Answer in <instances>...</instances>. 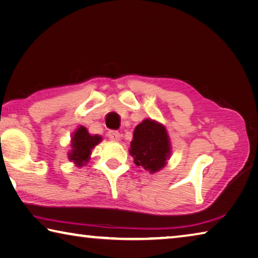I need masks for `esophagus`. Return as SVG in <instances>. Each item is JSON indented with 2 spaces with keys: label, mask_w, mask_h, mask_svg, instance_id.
I'll list each match as a JSON object with an SVG mask.
<instances>
[{
  "label": "esophagus",
  "mask_w": 258,
  "mask_h": 258,
  "mask_svg": "<svg viewBox=\"0 0 258 258\" xmlns=\"http://www.w3.org/2000/svg\"><path fill=\"white\" fill-rule=\"evenodd\" d=\"M108 137H109L110 140H112V141H119L121 136H120V133L118 132V131H109Z\"/></svg>",
  "instance_id": "esophagus-1"
}]
</instances>
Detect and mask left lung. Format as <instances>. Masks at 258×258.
Wrapping results in <instances>:
<instances>
[{"mask_svg":"<svg viewBox=\"0 0 258 258\" xmlns=\"http://www.w3.org/2000/svg\"><path fill=\"white\" fill-rule=\"evenodd\" d=\"M171 141L165 126L154 119H144L133 133L130 154L136 165L150 174L161 171L171 157Z\"/></svg>","mask_w":258,"mask_h":258,"instance_id":"8db88e82","label":"left lung"}]
</instances>
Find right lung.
<instances>
[{"label":"right lung","instance_id":"right-lung-1","mask_svg":"<svg viewBox=\"0 0 258 258\" xmlns=\"http://www.w3.org/2000/svg\"><path fill=\"white\" fill-rule=\"evenodd\" d=\"M102 141L101 136H93L85 126H79L71 137V150L68 153L69 161L78 167H83L89 162L92 150Z\"/></svg>","mask_w":258,"mask_h":258}]
</instances>
